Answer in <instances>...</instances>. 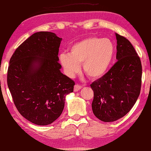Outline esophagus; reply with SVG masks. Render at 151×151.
<instances>
[{
  "label": "esophagus",
  "instance_id": "34e87169",
  "mask_svg": "<svg viewBox=\"0 0 151 151\" xmlns=\"http://www.w3.org/2000/svg\"><path fill=\"white\" fill-rule=\"evenodd\" d=\"M82 88V86L80 84H76L74 87V91H78Z\"/></svg>",
  "mask_w": 151,
  "mask_h": 151
}]
</instances>
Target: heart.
Masks as SVG:
<instances>
[{"instance_id": "heart-1", "label": "heart", "mask_w": 151, "mask_h": 151, "mask_svg": "<svg viewBox=\"0 0 151 151\" xmlns=\"http://www.w3.org/2000/svg\"><path fill=\"white\" fill-rule=\"evenodd\" d=\"M115 48L114 44L108 38L90 37L84 38L71 46L69 54L63 53L60 61L69 77H73L83 70L88 76L97 79L104 76L113 63Z\"/></svg>"}]
</instances>
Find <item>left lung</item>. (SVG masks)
I'll use <instances>...</instances> for the list:
<instances>
[{
	"label": "left lung",
	"mask_w": 151,
	"mask_h": 151,
	"mask_svg": "<svg viewBox=\"0 0 151 151\" xmlns=\"http://www.w3.org/2000/svg\"><path fill=\"white\" fill-rule=\"evenodd\" d=\"M118 61L101 78L90 84L94 115L105 122H114L128 113L140 94L142 66L129 41L116 33Z\"/></svg>",
	"instance_id": "8db88e82"
}]
</instances>
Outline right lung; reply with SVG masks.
<instances>
[{
  "label": "right lung",
  "mask_w": 151,
  "mask_h": 151,
  "mask_svg": "<svg viewBox=\"0 0 151 151\" xmlns=\"http://www.w3.org/2000/svg\"><path fill=\"white\" fill-rule=\"evenodd\" d=\"M61 40L54 32H35L10 58L8 88L19 113L35 124L48 125L58 119L65 96L73 91L75 82L60 71Z\"/></svg>",
  "instance_id": "right-lung-1"
}]
</instances>
